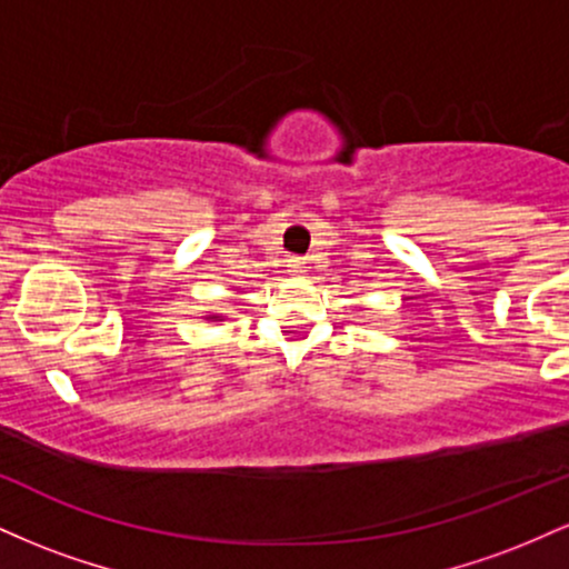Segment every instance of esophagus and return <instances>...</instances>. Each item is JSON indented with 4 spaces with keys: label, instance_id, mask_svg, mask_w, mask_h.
Here are the masks:
<instances>
[{
    "label": "esophagus",
    "instance_id": "obj_1",
    "mask_svg": "<svg viewBox=\"0 0 569 569\" xmlns=\"http://www.w3.org/2000/svg\"><path fill=\"white\" fill-rule=\"evenodd\" d=\"M286 267H289L291 272H302L305 270V259L302 257H291L289 262H286Z\"/></svg>",
    "mask_w": 569,
    "mask_h": 569
}]
</instances>
